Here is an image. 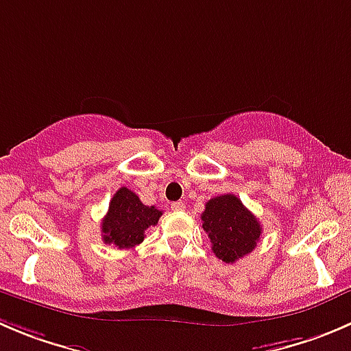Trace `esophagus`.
Returning a JSON list of instances; mask_svg holds the SVG:
<instances>
[{
  "mask_svg": "<svg viewBox=\"0 0 351 351\" xmlns=\"http://www.w3.org/2000/svg\"><path fill=\"white\" fill-rule=\"evenodd\" d=\"M171 209L178 210V213H180V210H185V204H183V202H173Z\"/></svg>",
  "mask_w": 351,
  "mask_h": 351,
  "instance_id": "esophagus-1",
  "label": "esophagus"
}]
</instances>
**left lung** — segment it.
Here are the masks:
<instances>
[{
    "mask_svg": "<svg viewBox=\"0 0 351 351\" xmlns=\"http://www.w3.org/2000/svg\"><path fill=\"white\" fill-rule=\"evenodd\" d=\"M200 219L204 231L209 234L214 255L226 264L250 254L262 233L257 217L233 193L207 200Z\"/></svg>",
    "mask_w": 351,
    "mask_h": 351,
    "instance_id": "left-lung-1",
    "label": "left lung"
}]
</instances>
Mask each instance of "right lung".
Listing matches in <instances>:
<instances>
[{
    "mask_svg": "<svg viewBox=\"0 0 351 351\" xmlns=\"http://www.w3.org/2000/svg\"><path fill=\"white\" fill-rule=\"evenodd\" d=\"M162 210L144 206L137 193L121 186L113 195L110 209L101 223L103 241L117 248H132L142 243L145 230L156 226Z\"/></svg>",
    "mask_w": 351,
    "mask_h": 351,
    "instance_id": "obj_1",
    "label": "right lung"
}]
</instances>
